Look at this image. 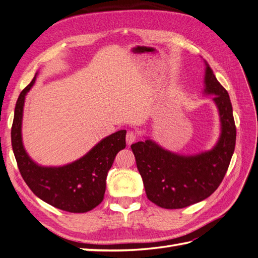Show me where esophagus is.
I'll return each instance as SVG.
<instances>
[{
  "label": "esophagus",
  "instance_id": "34e87169",
  "mask_svg": "<svg viewBox=\"0 0 258 258\" xmlns=\"http://www.w3.org/2000/svg\"><path fill=\"white\" fill-rule=\"evenodd\" d=\"M137 137H138V135H137L136 131L129 130L128 133H127V135H125V140H127V144L128 145L134 144L135 141H136V139H137Z\"/></svg>",
  "mask_w": 258,
  "mask_h": 258
}]
</instances>
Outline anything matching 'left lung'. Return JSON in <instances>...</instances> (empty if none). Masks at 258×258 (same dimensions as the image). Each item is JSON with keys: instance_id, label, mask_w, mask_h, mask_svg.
I'll list each match as a JSON object with an SVG mask.
<instances>
[{"instance_id": "left-lung-1", "label": "left lung", "mask_w": 258, "mask_h": 258, "mask_svg": "<svg viewBox=\"0 0 258 258\" xmlns=\"http://www.w3.org/2000/svg\"><path fill=\"white\" fill-rule=\"evenodd\" d=\"M205 92L215 94L222 133L212 150L195 156H179L151 140L131 145L147 197L157 206L178 209L204 201L223 181L235 150L236 125L232 102L206 63Z\"/></svg>"}]
</instances>
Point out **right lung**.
<instances>
[{
	"instance_id": "right-lung-1",
	"label": "right lung",
	"mask_w": 258,
	"mask_h": 258,
	"mask_svg": "<svg viewBox=\"0 0 258 258\" xmlns=\"http://www.w3.org/2000/svg\"><path fill=\"white\" fill-rule=\"evenodd\" d=\"M35 77L20 93L11 130L12 148L21 176L42 201L69 213H87L103 201L106 179L118 152L125 147V130L102 139L82 158L63 167H41L24 150L21 125L25 94Z\"/></svg>"
}]
</instances>
